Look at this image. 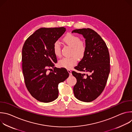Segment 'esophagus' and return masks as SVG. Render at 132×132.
<instances>
[{
    "label": "esophagus",
    "instance_id": "obj_1",
    "mask_svg": "<svg viewBox=\"0 0 132 132\" xmlns=\"http://www.w3.org/2000/svg\"><path fill=\"white\" fill-rule=\"evenodd\" d=\"M67 71H68V73H69V75L71 76V71L70 69H67Z\"/></svg>",
    "mask_w": 132,
    "mask_h": 132
}]
</instances>
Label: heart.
I'll use <instances>...</instances> for the list:
<instances>
[{"label": "heart", "mask_w": 132, "mask_h": 132, "mask_svg": "<svg viewBox=\"0 0 132 132\" xmlns=\"http://www.w3.org/2000/svg\"><path fill=\"white\" fill-rule=\"evenodd\" d=\"M63 42L71 47V55L73 56L70 57H64L59 62V65L66 69H70L77 63L78 59H82L85 54L86 47L85 43L81 41L79 37L71 33L66 34L63 39ZM54 55L60 57L61 55V46L58 41H56L53 46ZM77 57H76V56Z\"/></svg>", "instance_id": "obj_1"}]
</instances>
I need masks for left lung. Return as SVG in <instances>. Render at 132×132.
Instances as JSON below:
<instances>
[{"label": "left lung", "instance_id": "obj_1", "mask_svg": "<svg viewBox=\"0 0 132 132\" xmlns=\"http://www.w3.org/2000/svg\"><path fill=\"white\" fill-rule=\"evenodd\" d=\"M72 33L82 35L86 47L82 59L75 68L87 74L72 71L77 79L73 93L79 100L89 102L97 99L105 87L110 73L109 52L101 37L93 30L76 29Z\"/></svg>", "mask_w": 132, "mask_h": 132}]
</instances>
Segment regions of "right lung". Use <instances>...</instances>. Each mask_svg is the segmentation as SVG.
I'll list each match as a JSON object with an SVG mask.
<instances>
[{
  "instance_id": "add662e5",
  "label": "right lung",
  "mask_w": 132,
  "mask_h": 132,
  "mask_svg": "<svg viewBox=\"0 0 132 132\" xmlns=\"http://www.w3.org/2000/svg\"><path fill=\"white\" fill-rule=\"evenodd\" d=\"M64 27L37 30L26 41L22 51V71L26 86L31 96L42 102L48 103L58 98V85L69 76L65 68L54 67L57 62L54 43L65 33Z\"/></svg>"
}]
</instances>
